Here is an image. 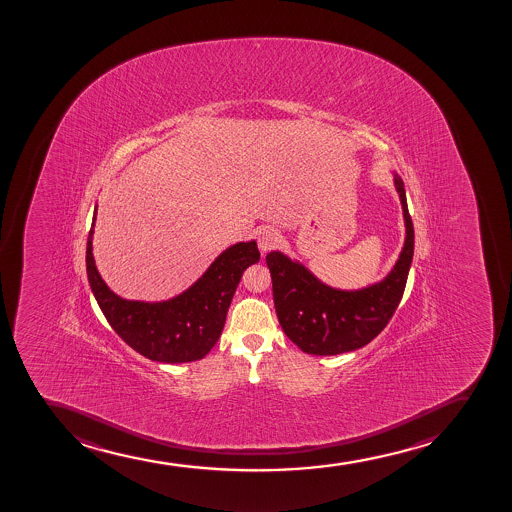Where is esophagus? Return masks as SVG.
Here are the masks:
<instances>
[{
    "label": "esophagus",
    "mask_w": 512,
    "mask_h": 512,
    "mask_svg": "<svg viewBox=\"0 0 512 512\" xmlns=\"http://www.w3.org/2000/svg\"><path fill=\"white\" fill-rule=\"evenodd\" d=\"M278 243H280V234L275 229L264 227L258 232V246L261 253H266L269 249L275 248Z\"/></svg>",
    "instance_id": "esophagus-1"
}]
</instances>
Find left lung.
<instances>
[{
	"mask_svg": "<svg viewBox=\"0 0 512 512\" xmlns=\"http://www.w3.org/2000/svg\"><path fill=\"white\" fill-rule=\"evenodd\" d=\"M404 217V244L398 261L382 280L359 290H340L318 280L305 264L281 251L266 254L276 315L286 337L313 356H335L369 344L396 312L415 251L404 183L393 172Z\"/></svg>",
	"mask_w": 512,
	"mask_h": 512,
	"instance_id": "1",
	"label": "left lung"
}]
</instances>
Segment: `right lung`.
I'll return each instance as SVG.
<instances>
[{
  "instance_id": "obj_1",
  "label": "right lung",
  "mask_w": 512,
  "mask_h": 512,
  "mask_svg": "<svg viewBox=\"0 0 512 512\" xmlns=\"http://www.w3.org/2000/svg\"><path fill=\"white\" fill-rule=\"evenodd\" d=\"M96 216L97 205L87 237V278L97 305L114 332L150 361L180 364L207 356L221 337L244 269L259 261L256 241L229 246L180 295L163 302L126 300L116 295L97 271L92 254Z\"/></svg>"
}]
</instances>
